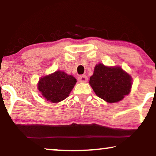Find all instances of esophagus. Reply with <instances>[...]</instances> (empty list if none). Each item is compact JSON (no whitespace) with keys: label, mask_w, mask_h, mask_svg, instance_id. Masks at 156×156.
Listing matches in <instances>:
<instances>
[{"label":"esophagus","mask_w":156,"mask_h":156,"mask_svg":"<svg viewBox=\"0 0 156 156\" xmlns=\"http://www.w3.org/2000/svg\"><path fill=\"white\" fill-rule=\"evenodd\" d=\"M78 80L80 82H82V83H85L87 82V81H88V78H87V76L85 75H82V76H80L78 78Z\"/></svg>","instance_id":"34e87169"}]
</instances>
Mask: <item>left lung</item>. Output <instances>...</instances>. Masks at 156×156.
<instances>
[{
  "label": "left lung",
  "mask_w": 156,
  "mask_h": 156,
  "mask_svg": "<svg viewBox=\"0 0 156 156\" xmlns=\"http://www.w3.org/2000/svg\"><path fill=\"white\" fill-rule=\"evenodd\" d=\"M132 77L119 66L97 64L89 84L97 97L108 103L120 101L131 92Z\"/></svg>",
  "instance_id": "obj_1"
}]
</instances>
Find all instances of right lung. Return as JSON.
<instances>
[{
    "instance_id": "right-lung-1",
    "label": "right lung",
    "mask_w": 156,
    "mask_h": 156,
    "mask_svg": "<svg viewBox=\"0 0 156 156\" xmlns=\"http://www.w3.org/2000/svg\"><path fill=\"white\" fill-rule=\"evenodd\" d=\"M76 80L61 70L42 76L37 83V89L47 101L58 103L69 97Z\"/></svg>"
}]
</instances>
